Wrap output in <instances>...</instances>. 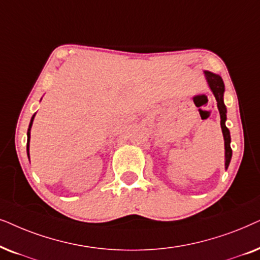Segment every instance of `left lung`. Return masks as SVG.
<instances>
[{"mask_svg": "<svg viewBox=\"0 0 260 260\" xmlns=\"http://www.w3.org/2000/svg\"><path fill=\"white\" fill-rule=\"evenodd\" d=\"M206 78L208 81V84L212 89L214 96H215L216 101H217V108H219L220 112V116H221V128H222V133H223V139H224V150H226V169L230 165L231 158H232V148H231V134H230V129L226 127L224 124V121H226V106L223 103V91H224V84L222 78L220 77L219 75L212 74L209 71H205Z\"/></svg>", "mask_w": 260, "mask_h": 260, "instance_id": "1", "label": "left lung"}]
</instances>
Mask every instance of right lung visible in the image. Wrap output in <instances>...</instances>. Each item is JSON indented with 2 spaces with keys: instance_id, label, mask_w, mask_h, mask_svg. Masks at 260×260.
Here are the masks:
<instances>
[{
  "instance_id": "right-lung-1",
  "label": "right lung",
  "mask_w": 260,
  "mask_h": 260,
  "mask_svg": "<svg viewBox=\"0 0 260 260\" xmlns=\"http://www.w3.org/2000/svg\"><path fill=\"white\" fill-rule=\"evenodd\" d=\"M33 119H34V115L32 117V120H30V123H29V128H28V132H27V137H28V139H27V152H28V146H29V131H30V127H32V123H33ZM29 155V154H28Z\"/></svg>"
}]
</instances>
